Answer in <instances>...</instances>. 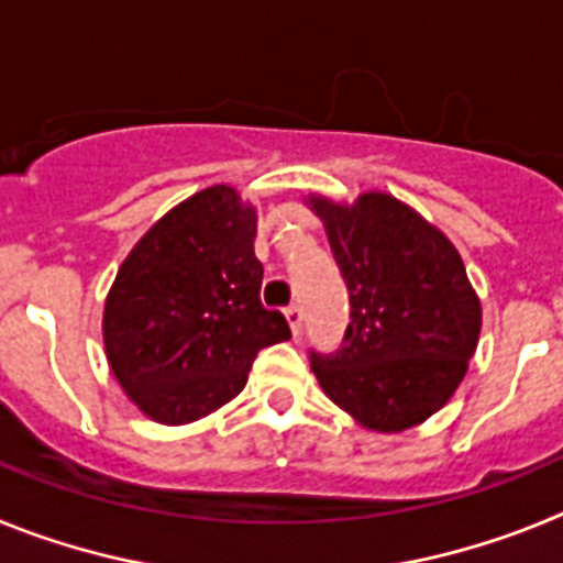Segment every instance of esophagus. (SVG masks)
I'll return each mask as SVG.
<instances>
[{"label":"esophagus","mask_w":563,"mask_h":563,"mask_svg":"<svg viewBox=\"0 0 563 563\" xmlns=\"http://www.w3.org/2000/svg\"><path fill=\"white\" fill-rule=\"evenodd\" d=\"M285 318H287V324H290L292 335H298V332H301V321H305V312H301V307L290 305L285 310Z\"/></svg>","instance_id":"esophagus-1"}]
</instances>
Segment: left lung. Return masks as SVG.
<instances>
[{"label":"left lung","instance_id":"obj_1","mask_svg":"<svg viewBox=\"0 0 563 563\" xmlns=\"http://www.w3.org/2000/svg\"><path fill=\"white\" fill-rule=\"evenodd\" d=\"M350 290L335 355L312 352L324 395L377 434L415 429L451 400L474 357L482 305L451 239L391 194L305 197Z\"/></svg>","mask_w":563,"mask_h":563}]
</instances>
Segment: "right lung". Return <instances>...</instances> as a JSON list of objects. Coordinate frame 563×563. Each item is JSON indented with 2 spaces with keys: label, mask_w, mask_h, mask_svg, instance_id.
Here are the masks:
<instances>
[{
  "label": "right lung",
  "mask_w": 563,
  "mask_h": 563,
  "mask_svg": "<svg viewBox=\"0 0 563 563\" xmlns=\"http://www.w3.org/2000/svg\"><path fill=\"white\" fill-rule=\"evenodd\" d=\"M256 208L211 186L154 222L118 267L103 305V350L129 400L186 426L245 389L258 350L290 338L258 301Z\"/></svg>",
  "instance_id": "right-lung-1"
}]
</instances>
